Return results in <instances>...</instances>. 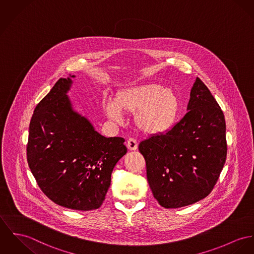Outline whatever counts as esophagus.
I'll list each match as a JSON object with an SVG mask.
<instances>
[{
    "instance_id": "34e87169",
    "label": "esophagus",
    "mask_w": 254,
    "mask_h": 254,
    "mask_svg": "<svg viewBox=\"0 0 254 254\" xmlns=\"http://www.w3.org/2000/svg\"><path fill=\"white\" fill-rule=\"evenodd\" d=\"M127 148L130 150V151H135L138 148V143H137L136 139L134 138H129L127 140Z\"/></svg>"
}]
</instances>
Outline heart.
I'll use <instances>...</instances> for the list:
<instances>
[{
    "label": "heart",
    "mask_w": 254,
    "mask_h": 254,
    "mask_svg": "<svg viewBox=\"0 0 254 254\" xmlns=\"http://www.w3.org/2000/svg\"><path fill=\"white\" fill-rule=\"evenodd\" d=\"M107 117L121 121L123 113L134 114L138 129L147 135H162L175 126L180 113V99L170 89L156 83L126 88L119 92L115 101L103 104Z\"/></svg>",
    "instance_id": "obj_1"
}]
</instances>
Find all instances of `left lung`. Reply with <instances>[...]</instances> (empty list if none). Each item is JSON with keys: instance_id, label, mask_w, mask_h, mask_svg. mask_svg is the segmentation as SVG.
Returning a JSON list of instances; mask_svg holds the SVG:
<instances>
[{"instance_id": "1", "label": "left lung", "mask_w": 254, "mask_h": 254, "mask_svg": "<svg viewBox=\"0 0 254 254\" xmlns=\"http://www.w3.org/2000/svg\"><path fill=\"white\" fill-rule=\"evenodd\" d=\"M187 110L167 133L139 144L152 192L166 209L191 205L210 194L226 159L223 112L198 77Z\"/></svg>"}]
</instances>
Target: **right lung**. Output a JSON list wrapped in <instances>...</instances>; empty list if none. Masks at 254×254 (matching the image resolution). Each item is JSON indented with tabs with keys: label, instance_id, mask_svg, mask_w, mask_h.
Segmentation results:
<instances>
[{
	"label": "right lung",
	"instance_id": "1",
	"mask_svg": "<svg viewBox=\"0 0 254 254\" xmlns=\"http://www.w3.org/2000/svg\"><path fill=\"white\" fill-rule=\"evenodd\" d=\"M70 75L60 78L39 101L30 122L27 160L42 192L62 207L98 209L119 159L127 152L122 137L102 136L76 112L66 95Z\"/></svg>",
	"mask_w": 254,
	"mask_h": 254
}]
</instances>
